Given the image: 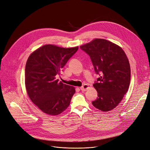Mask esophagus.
Returning <instances> with one entry per match:
<instances>
[{
    "label": "esophagus",
    "instance_id": "esophagus-1",
    "mask_svg": "<svg viewBox=\"0 0 150 150\" xmlns=\"http://www.w3.org/2000/svg\"><path fill=\"white\" fill-rule=\"evenodd\" d=\"M88 88H89V85L87 84H85L81 88V90L82 91H86Z\"/></svg>",
    "mask_w": 150,
    "mask_h": 150
}]
</instances>
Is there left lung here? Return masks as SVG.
Returning a JSON list of instances; mask_svg holds the SVG:
<instances>
[{
  "instance_id": "obj_1",
  "label": "left lung",
  "mask_w": 150,
  "mask_h": 150,
  "mask_svg": "<svg viewBox=\"0 0 150 150\" xmlns=\"http://www.w3.org/2000/svg\"><path fill=\"white\" fill-rule=\"evenodd\" d=\"M80 48L90 56L94 71L99 75L93 84L98 97L92 104L102 111L112 110L130 85V67L125 53L119 46L103 39H95Z\"/></svg>"
}]
</instances>
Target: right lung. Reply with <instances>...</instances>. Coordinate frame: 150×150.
I'll use <instances>...</instances> for the list:
<instances>
[{
    "label": "right lung",
    "instance_id": "right-lung-1",
    "mask_svg": "<svg viewBox=\"0 0 150 150\" xmlns=\"http://www.w3.org/2000/svg\"><path fill=\"white\" fill-rule=\"evenodd\" d=\"M78 47L63 48L46 45L33 52L25 65V87L32 103L43 112L59 115L69 105L75 93L74 87L59 82L67 61Z\"/></svg>",
    "mask_w": 150,
    "mask_h": 150
}]
</instances>
